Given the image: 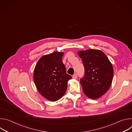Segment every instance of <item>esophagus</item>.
Returning a JSON list of instances; mask_svg holds the SVG:
<instances>
[{"instance_id": "obj_1", "label": "esophagus", "mask_w": 132, "mask_h": 132, "mask_svg": "<svg viewBox=\"0 0 132 132\" xmlns=\"http://www.w3.org/2000/svg\"><path fill=\"white\" fill-rule=\"evenodd\" d=\"M72 78H73V79H76L77 78V75H76V74H75V75H73V76H72Z\"/></svg>"}]
</instances>
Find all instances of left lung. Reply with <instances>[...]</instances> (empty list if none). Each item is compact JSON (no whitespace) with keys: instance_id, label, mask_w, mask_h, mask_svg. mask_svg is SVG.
Masks as SVG:
<instances>
[{"instance_id":"8db88e82","label":"left lung","mask_w":132,"mask_h":132,"mask_svg":"<svg viewBox=\"0 0 132 132\" xmlns=\"http://www.w3.org/2000/svg\"><path fill=\"white\" fill-rule=\"evenodd\" d=\"M85 68L80 84L85 95L95 100L108 91L112 82L113 68L106 55L98 50L89 49L78 52Z\"/></svg>"}]
</instances>
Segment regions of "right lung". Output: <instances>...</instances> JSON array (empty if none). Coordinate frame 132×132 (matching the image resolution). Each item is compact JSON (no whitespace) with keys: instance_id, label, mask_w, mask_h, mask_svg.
Returning <instances> with one entry per match:
<instances>
[{"instance_id":"obj_1","label":"right lung","mask_w":132,"mask_h":132,"mask_svg":"<svg viewBox=\"0 0 132 132\" xmlns=\"http://www.w3.org/2000/svg\"><path fill=\"white\" fill-rule=\"evenodd\" d=\"M63 52L55 51L39 59L35 67L33 79L41 95L51 101L60 99L66 93L67 82L72 78L67 74L62 62Z\"/></svg>"}]
</instances>
